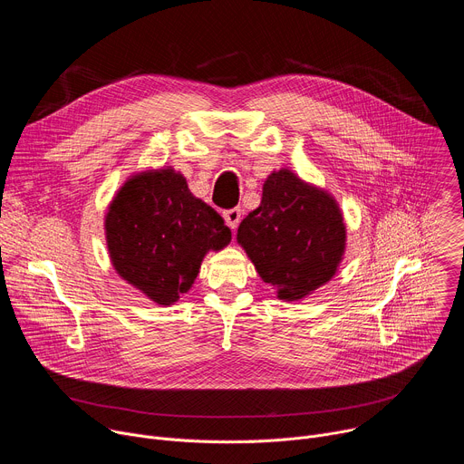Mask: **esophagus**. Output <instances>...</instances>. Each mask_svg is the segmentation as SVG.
<instances>
[{"label": "esophagus", "mask_w": 464, "mask_h": 464, "mask_svg": "<svg viewBox=\"0 0 464 464\" xmlns=\"http://www.w3.org/2000/svg\"><path fill=\"white\" fill-rule=\"evenodd\" d=\"M224 220H226L227 227L237 229V226H238V222H240V209H238V208H235V209H227V211H224Z\"/></svg>", "instance_id": "obj_1"}]
</instances>
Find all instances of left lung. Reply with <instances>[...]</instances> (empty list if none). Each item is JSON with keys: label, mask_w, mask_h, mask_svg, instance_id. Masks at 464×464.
<instances>
[{"label": "left lung", "mask_w": 464, "mask_h": 464, "mask_svg": "<svg viewBox=\"0 0 464 464\" xmlns=\"http://www.w3.org/2000/svg\"><path fill=\"white\" fill-rule=\"evenodd\" d=\"M237 242L279 299L299 301L336 276L347 226L333 194L281 169L264 181L260 206L240 222Z\"/></svg>", "instance_id": "left-lung-1"}]
</instances>
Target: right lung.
<instances>
[{
  "mask_svg": "<svg viewBox=\"0 0 464 464\" xmlns=\"http://www.w3.org/2000/svg\"><path fill=\"white\" fill-rule=\"evenodd\" d=\"M104 231L119 277L161 306L190 290L209 251L231 242L222 217L172 167L131 174L108 206Z\"/></svg>",
  "mask_w": 464,
  "mask_h": 464,
  "instance_id": "right-lung-1",
  "label": "right lung"
}]
</instances>
